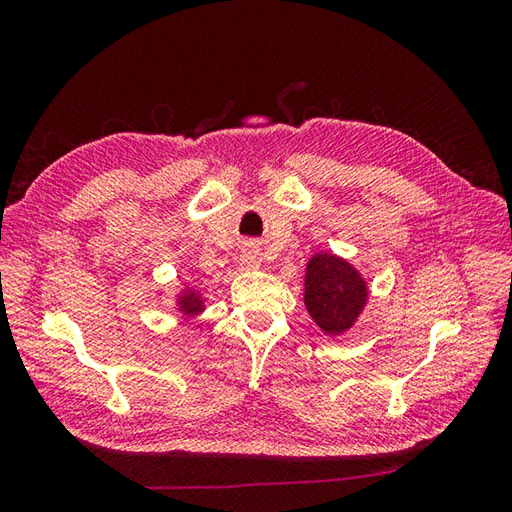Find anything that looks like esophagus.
Returning a JSON list of instances; mask_svg holds the SVG:
<instances>
[{
	"label": "esophagus",
	"mask_w": 512,
	"mask_h": 512,
	"mask_svg": "<svg viewBox=\"0 0 512 512\" xmlns=\"http://www.w3.org/2000/svg\"><path fill=\"white\" fill-rule=\"evenodd\" d=\"M260 262H262V256H260L258 247H254V245L243 247L241 258H239L241 269H256V267H260Z\"/></svg>",
	"instance_id": "1"
}]
</instances>
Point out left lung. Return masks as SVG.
<instances>
[{"label":"left lung","instance_id":"1","mask_svg":"<svg viewBox=\"0 0 512 512\" xmlns=\"http://www.w3.org/2000/svg\"><path fill=\"white\" fill-rule=\"evenodd\" d=\"M367 303V284L350 262L335 254H314L305 271V307L327 335H342Z\"/></svg>","mask_w":512,"mask_h":512}]
</instances>
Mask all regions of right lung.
I'll return each instance as SVG.
<instances>
[{"label":"right lung","instance_id":"obj_1","mask_svg":"<svg viewBox=\"0 0 512 512\" xmlns=\"http://www.w3.org/2000/svg\"><path fill=\"white\" fill-rule=\"evenodd\" d=\"M177 305H179V309H181L185 316H196V314H200L205 309V301H203V297H200V292L198 290H190V288H185L179 294Z\"/></svg>","mask_w":512,"mask_h":512}]
</instances>
